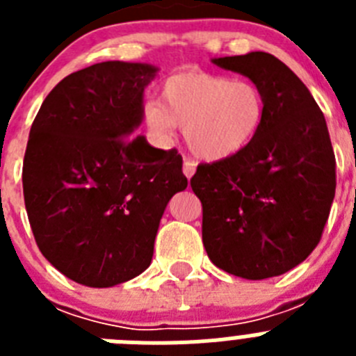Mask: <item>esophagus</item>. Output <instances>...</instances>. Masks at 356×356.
<instances>
[{
	"label": "esophagus",
	"instance_id": "esophagus-1",
	"mask_svg": "<svg viewBox=\"0 0 356 356\" xmlns=\"http://www.w3.org/2000/svg\"><path fill=\"white\" fill-rule=\"evenodd\" d=\"M181 169H184V175L187 176L188 180H191V176H193L194 171H196V163H194L193 160L185 159L184 160V168H181Z\"/></svg>",
	"mask_w": 356,
	"mask_h": 356
}]
</instances>
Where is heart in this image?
Returning a JSON list of instances; mask_svg holds the SVG:
<instances>
[{"label":"heart","instance_id":"1","mask_svg":"<svg viewBox=\"0 0 356 356\" xmlns=\"http://www.w3.org/2000/svg\"><path fill=\"white\" fill-rule=\"evenodd\" d=\"M160 102H147L143 119L147 130L169 140L176 127L196 156L225 160L238 155L257 137L266 114L262 90L250 80H232L216 72L191 69L162 83Z\"/></svg>","mask_w":356,"mask_h":356}]
</instances>
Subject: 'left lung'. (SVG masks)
Instances as JSON below:
<instances>
[{
	"mask_svg": "<svg viewBox=\"0 0 356 356\" xmlns=\"http://www.w3.org/2000/svg\"><path fill=\"white\" fill-rule=\"evenodd\" d=\"M264 94L259 134L238 155L200 163L191 187L203 207V244L219 269L248 280L291 271L316 250L335 196L325 115L303 81L264 51L216 58Z\"/></svg>",
	"mask_w": 356,
	"mask_h": 356,
	"instance_id": "obj_1",
	"label": "left lung"
}]
</instances>
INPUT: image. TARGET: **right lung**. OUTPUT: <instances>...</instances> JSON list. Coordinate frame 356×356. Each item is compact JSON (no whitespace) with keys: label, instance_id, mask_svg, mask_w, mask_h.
Masks as SVG:
<instances>
[{"label":"right lung","instance_id":"add662e5","mask_svg":"<svg viewBox=\"0 0 356 356\" xmlns=\"http://www.w3.org/2000/svg\"><path fill=\"white\" fill-rule=\"evenodd\" d=\"M156 69L102 62L53 87L23 162L28 221L40 253L87 287L146 271L169 200L187 187L176 149L130 137Z\"/></svg>","mask_w":356,"mask_h":356}]
</instances>
